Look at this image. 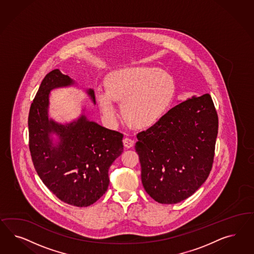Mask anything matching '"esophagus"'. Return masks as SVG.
<instances>
[{
	"label": "esophagus",
	"instance_id": "esophagus-1",
	"mask_svg": "<svg viewBox=\"0 0 254 254\" xmlns=\"http://www.w3.org/2000/svg\"><path fill=\"white\" fill-rule=\"evenodd\" d=\"M124 146L126 148H131L134 144V140L129 138H125L123 139Z\"/></svg>",
	"mask_w": 254,
	"mask_h": 254
}]
</instances>
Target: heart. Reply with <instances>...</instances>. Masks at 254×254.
<instances>
[{
    "label": "heart",
    "mask_w": 254,
    "mask_h": 254,
    "mask_svg": "<svg viewBox=\"0 0 254 254\" xmlns=\"http://www.w3.org/2000/svg\"><path fill=\"white\" fill-rule=\"evenodd\" d=\"M104 88L96 90L100 111L108 122L119 116L116 101H122L126 119L137 128L157 123L174 99L176 85L169 73L157 68L129 67L117 69L105 79Z\"/></svg>",
    "instance_id": "b5f03b06"
}]
</instances>
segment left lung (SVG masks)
Instances as JSON below:
<instances>
[{
    "mask_svg": "<svg viewBox=\"0 0 254 254\" xmlns=\"http://www.w3.org/2000/svg\"><path fill=\"white\" fill-rule=\"evenodd\" d=\"M218 116L209 94L192 96L137 135L135 149L147 193L158 203L191 196L212 168Z\"/></svg>",
    "mask_w": 254,
    "mask_h": 254,
    "instance_id": "1",
    "label": "left lung"
}]
</instances>
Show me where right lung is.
<instances>
[{
	"label": "right lung",
	"mask_w": 254,
	"mask_h": 254,
	"mask_svg": "<svg viewBox=\"0 0 254 254\" xmlns=\"http://www.w3.org/2000/svg\"><path fill=\"white\" fill-rule=\"evenodd\" d=\"M72 85L76 82L60 69L46 74L30 109L29 145L34 168L46 187L59 199L81 208L92 205L107 191L109 168L123 153V134L89 120L85 107L69 123L52 119L48 114L50 92ZM85 91L96 104L92 88Z\"/></svg>",
	"instance_id": "right-lung-1"
}]
</instances>
